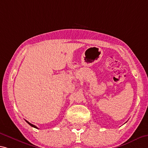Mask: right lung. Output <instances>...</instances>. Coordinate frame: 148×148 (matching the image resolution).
Listing matches in <instances>:
<instances>
[{"label": "right lung", "instance_id": "1", "mask_svg": "<svg viewBox=\"0 0 148 148\" xmlns=\"http://www.w3.org/2000/svg\"><path fill=\"white\" fill-rule=\"evenodd\" d=\"M26 121V122H27V123L28 124H29V125L30 126H32V127H34V128H37V126H35V125H32V124H31V123H29V122H28V121Z\"/></svg>", "mask_w": 148, "mask_h": 148}]
</instances>
